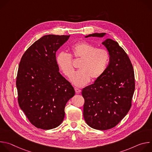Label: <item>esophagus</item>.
<instances>
[{
	"instance_id": "34e87169",
	"label": "esophagus",
	"mask_w": 152,
	"mask_h": 152,
	"mask_svg": "<svg viewBox=\"0 0 152 152\" xmlns=\"http://www.w3.org/2000/svg\"><path fill=\"white\" fill-rule=\"evenodd\" d=\"M75 92L76 94H79L81 92V90L80 89H79L78 88H75Z\"/></svg>"
}]
</instances>
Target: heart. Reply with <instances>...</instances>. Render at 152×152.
<instances>
[{
  "label": "heart",
  "instance_id": "obj_1",
  "mask_svg": "<svg viewBox=\"0 0 152 152\" xmlns=\"http://www.w3.org/2000/svg\"><path fill=\"white\" fill-rule=\"evenodd\" d=\"M71 55L60 52L56 56V63L59 70L66 77L70 78L73 74V56L82 59L79 65L80 70L72 78V83L76 86H83L91 79L96 80L104 73L110 61V53L103 48H97L86 41L76 43L71 47Z\"/></svg>",
  "mask_w": 152,
  "mask_h": 152
}]
</instances>
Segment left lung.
Segmentation results:
<instances>
[{
	"label": "left lung",
	"mask_w": 152,
	"mask_h": 152,
	"mask_svg": "<svg viewBox=\"0 0 152 152\" xmlns=\"http://www.w3.org/2000/svg\"><path fill=\"white\" fill-rule=\"evenodd\" d=\"M105 34L94 33L85 38ZM102 44L109 52V64L100 78L82 90V95L86 124L105 131L117 125L131 109L135 85L132 64L123 49L110 38Z\"/></svg>",
	"instance_id": "left-lung-1"
}]
</instances>
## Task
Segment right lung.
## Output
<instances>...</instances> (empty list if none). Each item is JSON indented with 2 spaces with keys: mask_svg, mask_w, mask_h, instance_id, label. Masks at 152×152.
I'll return each mask as SVG.
<instances>
[{
  "mask_svg": "<svg viewBox=\"0 0 152 152\" xmlns=\"http://www.w3.org/2000/svg\"><path fill=\"white\" fill-rule=\"evenodd\" d=\"M69 37L43 36L21 58L16 79L18 102L37 128L49 130L59 126L67 102L75 94L71 83L59 72L55 60L56 51Z\"/></svg>",
  "mask_w": 152,
  "mask_h": 152,
  "instance_id": "obj_1",
  "label": "right lung"
}]
</instances>
